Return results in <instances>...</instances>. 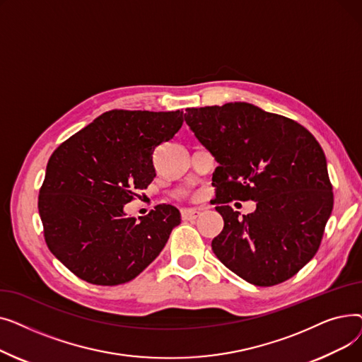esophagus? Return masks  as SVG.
Here are the masks:
<instances>
[{
	"instance_id": "34e87169",
	"label": "esophagus",
	"mask_w": 362,
	"mask_h": 362,
	"mask_svg": "<svg viewBox=\"0 0 362 362\" xmlns=\"http://www.w3.org/2000/svg\"><path fill=\"white\" fill-rule=\"evenodd\" d=\"M198 216H199V210H195V208H186V210L182 211L183 220H195Z\"/></svg>"
}]
</instances>
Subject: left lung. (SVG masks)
<instances>
[{
	"instance_id": "1",
	"label": "left lung",
	"mask_w": 362,
	"mask_h": 362,
	"mask_svg": "<svg viewBox=\"0 0 362 362\" xmlns=\"http://www.w3.org/2000/svg\"><path fill=\"white\" fill-rule=\"evenodd\" d=\"M185 120L218 163L217 258L255 286L293 277L317 254L333 210L317 139L295 120L246 103L187 108ZM233 199L255 200L257 210L240 219L228 205Z\"/></svg>"
}]
</instances>
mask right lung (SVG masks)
Here are the masks:
<instances>
[{"instance_id":"1","label":"right lung","mask_w":362,"mask_h":362,"mask_svg":"<svg viewBox=\"0 0 362 362\" xmlns=\"http://www.w3.org/2000/svg\"><path fill=\"white\" fill-rule=\"evenodd\" d=\"M182 124L180 110H111L52 152L37 210L47 246L74 276L116 286L158 257L180 223L177 208L160 204L136 221L123 205L156 177L154 149Z\"/></svg>"}]
</instances>
